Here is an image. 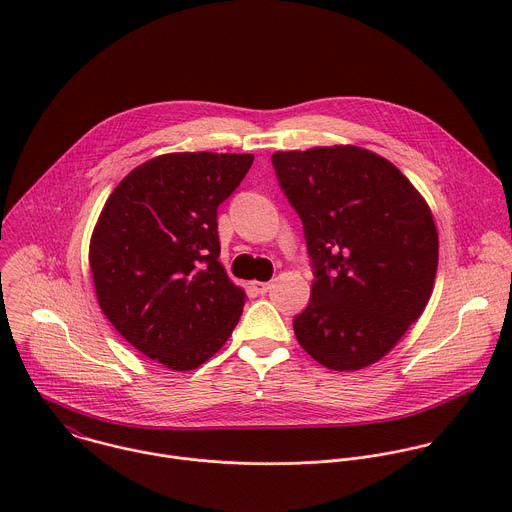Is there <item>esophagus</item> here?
Wrapping results in <instances>:
<instances>
[{"label": "esophagus", "mask_w": 512, "mask_h": 512, "mask_svg": "<svg viewBox=\"0 0 512 512\" xmlns=\"http://www.w3.org/2000/svg\"><path fill=\"white\" fill-rule=\"evenodd\" d=\"M251 285H253V289L257 291V294H261V296L267 294V291L271 289V283H269V281H253Z\"/></svg>", "instance_id": "1"}]
</instances>
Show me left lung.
<instances>
[{
	"label": "left lung",
	"mask_w": 512,
	"mask_h": 512,
	"mask_svg": "<svg viewBox=\"0 0 512 512\" xmlns=\"http://www.w3.org/2000/svg\"><path fill=\"white\" fill-rule=\"evenodd\" d=\"M271 162L302 218L316 275L296 338L326 369L369 367L431 298L433 214L399 168L358 145L275 152Z\"/></svg>",
	"instance_id": "obj_1"
}]
</instances>
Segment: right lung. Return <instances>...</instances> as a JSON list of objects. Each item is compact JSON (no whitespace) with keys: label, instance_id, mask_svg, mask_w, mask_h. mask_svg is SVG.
<instances>
[{"label":"right lung","instance_id":"add662e5","mask_svg":"<svg viewBox=\"0 0 512 512\" xmlns=\"http://www.w3.org/2000/svg\"><path fill=\"white\" fill-rule=\"evenodd\" d=\"M253 154H164L107 198L89 245L97 300L115 330L172 371L198 369L233 334L245 289L227 275L216 208Z\"/></svg>","mask_w":512,"mask_h":512}]
</instances>
